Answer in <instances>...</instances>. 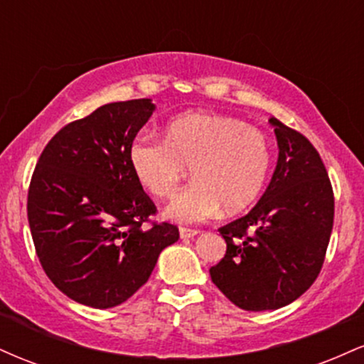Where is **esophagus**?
<instances>
[{
    "instance_id": "esophagus-1",
    "label": "esophagus",
    "mask_w": 364,
    "mask_h": 364,
    "mask_svg": "<svg viewBox=\"0 0 364 364\" xmlns=\"http://www.w3.org/2000/svg\"><path fill=\"white\" fill-rule=\"evenodd\" d=\"M196 235H198V231H196V229H190V228L179 229V236H181V240H190V237H193Z\"/></svg>"
}]
</instances>
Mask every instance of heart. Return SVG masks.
Segmentation results:
<instances>
[{
	"label": "heart",
	"mask_w": 364,
	"mask_h": 364,
	"mask_svg": "<svg viewBox=\"0 0 364 364\" xmlns=\"http://www.w3.org/2000/svg\"><path fill=\"white\" fill-rule=\"evenodd\" d=\"M270 145L262 132L223 114L186 112L169 121L162 140L140 135L128 149L129 168L149 193L169 198L191 168L195 183L166 208V217L190 224L220 208L237 214L262 193L270 169Z\"/></svg>",
	"instance_id": "b5f03b06"
}]
</instances>
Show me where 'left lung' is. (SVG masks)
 I'll return each mask as SVG.
<instances>
[{
  "mask_svg": "<svg viewBox=\"0 0 364 364\" xmlns=\"http://www.w3.org/2000/svg\"><path fill=\"white\" fill-rule=\"evenodd\" d=\"M277 166L258 203L219 229L228 250L212 282L246 311L277 310L318 277L333 225V191L306 136L270 118Z\"/></svg>",
  "mask_w": 364,
  "mask_h": 364,
  "instance_id": "left-lung-1",
  "label": "left lung"
}]
</instances>
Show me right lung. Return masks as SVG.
Instances as JSON below:
<instances>
[{
    "label": "right lung",
    "instance_id": "right-lung-1",
    "mask_svg": "<svg viewBox=\"0 0 364 364\" xmlns=\"http://www.w3.org/2000/svg\"><path fill=\"white\" fill-rule=\"evenodd\" d=\"M156 111L150 99L111 102L49 140L28 188L27 215L46 275L85 306H118L149 281L178 228H145L156 205L128 149Z\"/></svg>",
    "mask_w": 364,
    "mask_h": 364
}]
</instances>
